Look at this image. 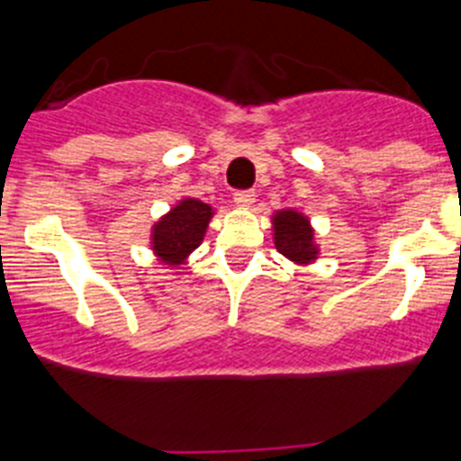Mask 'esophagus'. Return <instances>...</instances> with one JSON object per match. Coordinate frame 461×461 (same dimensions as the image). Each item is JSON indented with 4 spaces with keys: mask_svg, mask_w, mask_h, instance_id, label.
Instances as JSON below:
<instances>
[{
    "mask_svg": "<svg viewBox=\"0 0 461 461\" xmlns=\"http://www.w3.org/2000/svg\"><path fill=\"white\" fill-rule=\"evenodd\" d=\"M233 201L238 207H251L256 201V194L254 191H235Z\"/></svg>",
    "mask_w": 461,
    "mask_h": 461,
    "instance_id": "obj_1",
    "label": "esophagus"
}]
</instances>
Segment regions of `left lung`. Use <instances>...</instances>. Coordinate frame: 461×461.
<instances>
[{
  "label": "left lung",
  "instance_id": "8db88e82",
  "mask_svg": "<svg viewBox=\"0 0 461 461\" xmlns=\"http://www.w3.org/2000/svg\"><path fill=\"white\" fill-rule=\"evenodd\" d=\"M272 240L281 256H286L293 266H313L321 256V244L316 242V230L312 219L300 210L272 212Z\"/></svg>",
  "mask_w": 461,
  "mask_h": 461
}]
</instances>
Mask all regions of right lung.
Masks as SVG:
<instances>
[{
  "label": "right lung",
  "instance_id": "1",
  "mask_svg": "<svg viewBox=\"0 0 461 461\" xmlns=\"http://www.w3.org/2000/svg\"><path fill=\"white\" fill-rule=\"evenodd\" d=\"M214 207L198 198H180L149 228V249L161 266L180 270L205 240Z\"/></svg>",
  "mask_w": 461,
  "mask_h": 461
}]
</instances>
